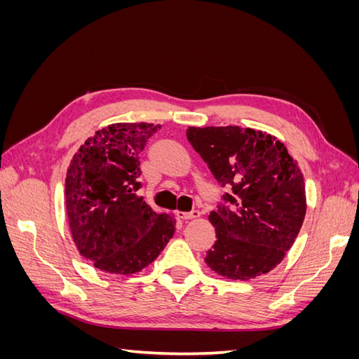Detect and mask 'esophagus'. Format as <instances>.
Instances as JSON below:
<instances>
[{
    "mask_svg": "<svg viewBox=\"0 0 359 359\" xmlns=\"http://www.w3.org/2000/svg\"><path fill=\"white\" fill-rule=\"evenodd\" d=\"M178 219H182V220H191V219H199L201 217V212L199 211H191V212H182V211H178L177 212Z\"/></svg>",
    "mask_w": 359,
    "mask_h": 359,
    "instance_id": "1",
    "label": "esophagus"
}]
</instances>
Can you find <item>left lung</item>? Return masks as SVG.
<instances>
[{
    "mask_svg": "<svg viewBox=\"0 0 359 359\" xmlns=\"http://www.w3.org/2000/svg\"><path fill=\"white\" fill-rule=\"evenodd\" d=\"M187 139L215 180L232 189L210 212L217 240L206 252V265L231 280L269 273L295 243L306 217L298 161L260 130L189 127Z\"/></svg>",
    "mask_w": 359,
    "mask_h": 359,
    "instance_id": "obj_1",
    "label": "left lung"
}]
</instances>
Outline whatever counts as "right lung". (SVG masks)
Wrapping results in <instances>:
<instances>
[{"label": "right lung", "instance_id": "right-lung-1", "mask_svg": "<svg viewBox=\"0 0 359 359\" xmlns=\"http://www.w3.org/2000/svg\"><path fill=\"white\" fill-rule=\"evenodd\" d=\"M160 124L107 126L78 149L66 177V211L73 241L95 268L130 276L154 262L175 232V219L137 196L147 140Z\"/></svg>", "mask_w": 359, "mask_h": 359}]
</instances>
